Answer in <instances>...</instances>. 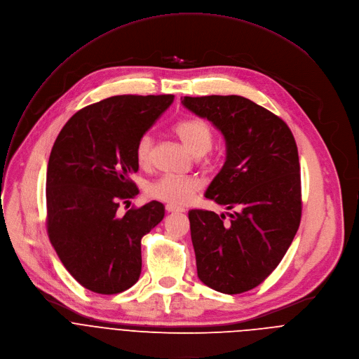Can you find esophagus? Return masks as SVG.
Instances as JSON below:
<instances>
[{"label": "esophagus", "instance_id": "34e87169", "mask_svg": "<svg viewBox=\"0 0 359 359\" xmlns=\"http://www.w3.org/2000/svg\"><path fill=\"white\" fill-rule=\"evenodd\" d=\"M165 210H167V212H184L185 211L182 207H175V205H171V204H167Z\"/></svg>", "mask_w": 359, "mask_h": 359}]
</instances>
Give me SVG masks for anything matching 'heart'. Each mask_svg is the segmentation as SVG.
Instances as JSON below:
<instances>
[{"label": "heart", "instance_id": "obj_1", "mask_svg": "<svg viewBox=\"0 0 359 359\" xmlns=\"http://www.w3.org/2000/svg\"><path fill=\"white\" fill-rule=\"evenodd\" d=\"M174 133L185 148L195 156H205V154L212 148V128L200 118L181 119L174 126ZM152 144L154 140L149 134L141 135L137 141L134 154L140 167H147L149 164ZM204 161L208 164V159H204ZM198 188H200V182L192 177L163 175L147 185V194L154 200L180 207L185 205L191 200Z\"/></svg>", "mask_w": 359, "mask_h": 359}]
</instances>
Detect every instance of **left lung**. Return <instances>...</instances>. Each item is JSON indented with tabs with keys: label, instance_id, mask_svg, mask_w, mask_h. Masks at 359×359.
<instances>
[{
	"label": "left lung",
	"instance_id": "left-lung-1",
	"mask_svg": "<svg viewBox=\"0 0 359 359\" xmlns=\"http://www.w3.org/2000/svg\"><path fill=\"white\" fill-rule=\"evenodd\" d=\"M224 135L226 159L205 196L226 210L188 212L198 278L222 294L265 281L288 251L302 212L295 138L283 119L240 95L184 97Z\"/></svg>",
	"mask_w": 359,
	"mask_h": 359
}]
</instances>
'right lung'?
Instances as JSON below:
<instances>
[{"mask_svg":"<svg viewBox=\"0 0 359 359\" xmlns=\"http://www.w3.org/2000/svg\"><path fill=\"white\" fill-rule=\"evenodd\" d=\"M174 95H115L75 112L58 134L47 168V232L65 269L84 288L112 295L140 278L141 238L163 221L151 201L124 215L138 194L135 144Z\"/></svg>","mask_w":359,"mask_h":359,"instance_id":"1","label":"right lung"}]
</instances>
